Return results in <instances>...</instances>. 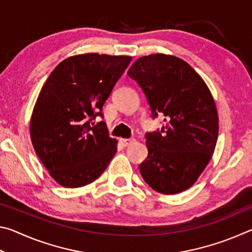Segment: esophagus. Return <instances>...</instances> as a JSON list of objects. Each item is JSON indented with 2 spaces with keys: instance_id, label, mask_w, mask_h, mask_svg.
Here are the masks:
<instances>
[{
  "instance_id": "esophagus-1",
  "label": "esophagus",
  "mask_w": 252,
  "mask_h": 252,
  "mask_svg": "<svg viewBox=\"0 0 252 252\" xmlns=\"http://www.w3.org/2000/svg\"><path fill=\"white\" fill-rule=\"evenodd\" d=\"M120 141H121V143L125 147H129V146H131V144L135 141V139H132V138L131 139H121Z\"/></svg>"
}]
</instances>
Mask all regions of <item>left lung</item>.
Returning <instances> with one entry per match:
<instances>
[{"mask_svg": "<svg viewBox=\"0 0 252 252\" xmlns=\"http://www.w3.org/2000/svg\"><path fill=\"white\" fill-rule=\"evenodd\" d=\"M127 74L142 88L152 116L165 117L160 131L146 135L149 153L139 167L143 180L157 192H182L215 152L219 118L211 92L193 67L174 55H144Z\"/></svg>", "mask_w": 252, "mask_h": 252, "instance_id": "obj_1", "label": "left lung"}]
</instances>
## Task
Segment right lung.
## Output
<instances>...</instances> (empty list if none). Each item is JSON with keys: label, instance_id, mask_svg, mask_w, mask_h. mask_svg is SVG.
Masks as SVG:
<instances>
[{"label": "right lung", "instance_id": "add662e5", "mask_svg": "<svg viewBox=\"0 0 252 252\" xmlns=\"http://www.w3.org/2000/svg\"><path fill=\"white\" fill-rule=\"evenodd\" d=\"M127 55H73L52 71L42 87L30 121L34 150L60 186L80 188L96 180L117 152L102 108L129 65Z\"/></svg>", "mask_w": 252, "mask_h": 252}]
</instances>
